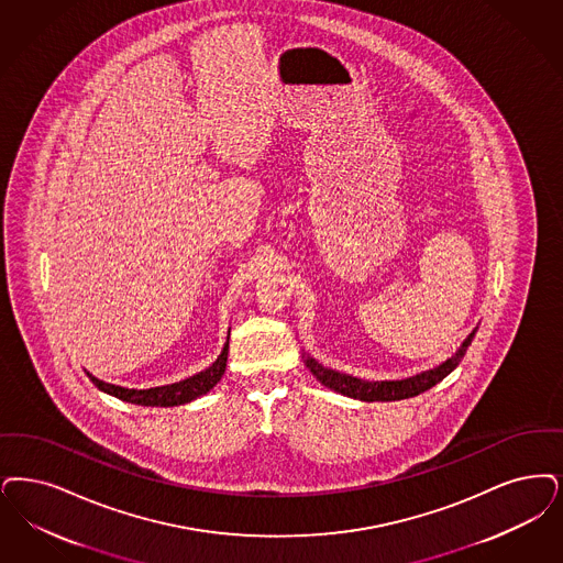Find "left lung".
<instances>
[{
  "instance_id": "obj_1",
  "label": "left lung",
  "mask_w": 563,
  "mask_h": 563,
  "mask_svg": "<svg viewBox=\"0 0 563 563\" xmlns=\"http://www.w3.org/2000/svg\"><path fill=\"white\" fill-rule=\"evenodd\" d=\"M477 327L470 333V338L461 343V347L450 356L449 361L423 371L419 375L406 377V379H398V382H368V379H361V377H352L347 373H339L333 368L322 366L320 362L314 361L312 356H308L306 352L301 354V358L306 362V366L310 368V373L314 375L318 382L322 383L324 387L338 391L341 396L354 398V400H362V402H391V400H406L412 396H419L423 391L431 389L435 383L442 382L446 375H450L459 362L463 361L467 347L472 345L473 338H475Z\"/></svg>"
}]
</instances>
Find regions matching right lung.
I'll return each mask as SVG.
<instances>
[{
  "instance_id": "add662e5",
  "label": "right lung",
  "mask_w": 563,
  "mask_h": 563,
  "mask_svg": "<svg viewBox=\"0 0 563 563\" xmlns=\"http://www.w3.org/2000/svg\"><path fill=\"white\" fill-rule=\"evenodd\" d=\"M228 339H230V331H228ZM225 361H228V341L224 343L222 354L218 356V361L213 362L211 366H207L201 373L181 379L178 383H169V385H161V387H148V389H130V387H121V385H113V383L100 382L98 377H93L88 373L91 383L109 394L114 396L123 402H132L137 406H180L197 400L202 394H207L209 389H213L225 371Z\"/></svg>"
}]
</instances>
